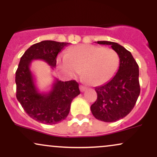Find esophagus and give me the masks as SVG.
I'll return each instance as SVG.
<instances>
[{"instance_id":"obj_1","label":"esophagus","mask_w":157,"mask_h":157,"mask_svg":"<svg viewBox=\"0 0 157 157\" xmlns=\"http://www.w3.org/2000/svg\"><path fill=\"white\" fill-rule=\"evenodd\" d=\"M80 91H82V92H83V91H86V86H80Z\"/></svg>"}]
</instances>
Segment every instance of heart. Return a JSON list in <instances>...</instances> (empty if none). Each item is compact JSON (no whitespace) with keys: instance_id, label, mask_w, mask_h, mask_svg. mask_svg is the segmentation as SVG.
<instances>
[{"instance_id":"b5f03b06","label":"heart","mask_w":157,"mask_h":157,"mask_svg":"<svg viewBox=\"0 0 157 157\" xmlns=\"http://www.w3.org/2000/svg\"><path fill=\"white\" fill-rule=\"evenodd\" d=\"M58 62L69 76L75 77L82 71V77L97 86L105 83L114 75L120 64V57L111 48L80 45L68 49Z\"/></svg>"}]
</instances>
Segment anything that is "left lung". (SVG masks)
Segmentation results:
<instances>
[{
    "mask_svg": "<svg viewBox=\"0 0 157 157\" xmlns=\"http://www.w3.org/2000/svg\"><path fill=\"white\" fill-rule=\"evenodd\" d=\"M97 43L110 45L117 52L120 57V66L111 80L95 88L97 99L91 105V111L97 120L116 122L131 112L140 95L139 66L131 52L121 45L111 41Z\"/></svg>",
    "mask_w": 157,
    "mask_h": 157,
    "instance_id": "8db88e82",
    "label": "left lung"
}]
</instances>
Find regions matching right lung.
<instances>
[{"instance_id": "1", "label": "right lung", "mask_w": 157, "mask_h": 157, "mask_svg": "<svg viewBox=\"0 0 157 157\" xmlns=\"http://www.w3.org/2000/svg\"><path fill=\"white\" fill-rule=\"evenodd\" d=\"M69 44L54 40H44L32 45L25 52L15 73L16 97L30 117L48 125L57 124L67 117L71 101L80 94L75 80L63 81L55 78L48 92L40 93L35 85L30 66L32 61L42 60L56 66L57 56Z\"/></svg>"}]
</instances>
